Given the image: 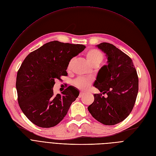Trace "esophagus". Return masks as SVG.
Masks as SVG:
<instances>
[{
  "label": "esophagus",
  "instance_id": "1",
  "mask_svg": "<svg viewBox=\"0 0 156 156\" xmlns=\"http://www.w3.org/2000/svg\"><path fill=\"white\" fill-rule=\"evenodd\" d=\"M84 94V93H80V94H79V98H81Z\"/></svg>",
  "mask_w": 156,
  "mask_h": 156
}]
</instances>
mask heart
I'll return each mask as SVG.
<instances>
[{
  "label": "heart",
  "mask_w": 156,
  "mask_h": 156,
  "mask_svg": "<svg viewBox=\"0 0 156 156\" xmlns=\"http://www.w3.org/2000/svg\"><path fill=\"white\" fill-rule=\"evenodd\" d=\"M86 57L87 61L93 66H98L104 59L103 53L97 49H91L87 51L86 53ZM73 59L70 60L67 65V70L69 71L72 69ZM93 80L90 78L78 77L73 81V84L77 88L80 90H86L90 86Z\"/></svg>",
  "instance_id": "1"
}]
</instances>
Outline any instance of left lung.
<instances>
[{"mask_svg":"<svg viewBox=\"0 0 156 156\" xmlns=\"http://www.w3.org/2000/svg\"><path fill=\"white\" fill-rule=\"evenodd\" d=\"M106 54L107 65L99 70L94 86L102 94H94L87 109L98 122L112 126L124 121L135 105L138 91V77L132 60L113 44L96 45Z\"/></svg>","mask_w":156,"mask_h":156,"instance_id":"obj_1","label":"left lung"}]
</instances>
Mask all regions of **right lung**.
Here are the masks:
<instances>
[{
	"mask_svg": "<svg viewBox=\"0 0 156 156\" xmlns=\"http://www.w3.org/2000/svg\"><path fill=\"white\" fill-rule=\"evenodd\" d=\"M85 48L82 44L54 41L25 58L18 71L16 87L19 106L33 124L53 127L67 114L79 92L69 86L61 94L55 95V80L67 76L69 62Z\"/></svg>",
	"mask_w": 156,
	"mask_h": 156,
	"instance_id": "obj_1",
	"label": "right lung"
}]
</instances>
